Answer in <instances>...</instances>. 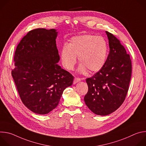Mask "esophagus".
I'll list each match as a JSON object with an SVG mask.
<instances>
[{
  "mask_svg": "<svg viewBox=\"0 0 146 146\" xmlns=\"http://www.w3.org/2000/svg\"><path fill=\"white\" fill-rule=\"evenodd\" d=\"M81 80V78H77V77H75V78H74V79L73 83H74V84H76V83H77V82H80Z\"/></svg>",
  "mask_w": 146,
  "mask_h": 146,
  "instance_id": "esophagus-1",
  "label": "esophagus"
}]
</instances>
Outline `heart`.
I'll return each instance as SVG.
<instances>
[{
  "instance_id": "obj_1",
  "label": "heart",
  "mask_w": 146,
  "mask_h": 146,
  "mask_svg": "<svg viewBox=\"0 0 146 146\" xmlns=\"http://www.w3.org/2000/svg\"><path fill=\"white\" fill-rule=\"evenodd\" d=\"M109 52L106 40L101 36L82 35L72 37L69 43L60 50L62 64L68 70H72L78 57L80 65L78 72L84 74L88 70L96 73L105 65Z\"/></svg>"
}]
</instances>
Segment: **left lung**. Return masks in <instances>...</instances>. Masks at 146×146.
Masks as SVG:
<instances>
[{
  "instance_id": "1",
  "label": "left lung",
  "mask_w": 146,
  "mask_h": 146,
  "mask_svg": "<svg viewBox=\"0 0 146 146\" xmlns=\"http://www.w3.org/2000/svg\"><path fill=\"white\" fill-rule=\"evenodd\" d=\"M110 52L103 68L86 79L88 91L84 96L87 107L99 115H109L123 102L132 74L130 56L120 41L106 31Z\"/></svg>"
}]
</instances>
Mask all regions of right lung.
I'll return each instance as SVG.
<instances>
[{
  "instance_id": "1",
  "label": "right lung",
  "mask_w": 146,
  "mask_h": 146,
  "mask_svg": "<svg viewBox=\"0 0 146 146\" xmlns=\"http://www.w3.org/2000/svg\"><path fill=\"white\" fill-rule=\"evenodd\" d=\"M57 30L29 31L17 47L11 72L24 105L38 114H46L58 105L64 91L72 85L73 76L57 64Z\"/></svg>"
}]
</instances>
